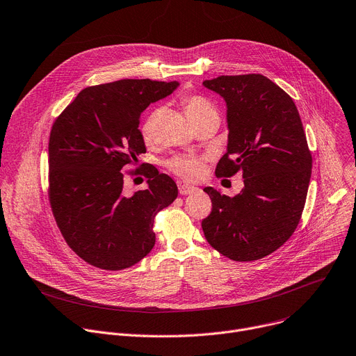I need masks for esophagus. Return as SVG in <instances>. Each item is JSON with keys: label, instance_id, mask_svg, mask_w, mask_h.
Masks as SVG:
<instances>
[{"label": "esophagus", "instance_id": "1", "mask_svg": "<svg viewBox=\"0 0 356 356\" xmlns=\"http://www.w3.org/2000/svg\"><path fill=\"white\" fill-rule=\"evenodd\" d=\"M195 191H197L196 186H191V184H180L179 186V193H180V195H183V196L191 195V193H195Z\"/></svg>", "mask_w": 356, "mask_h": 356}]
</instances>
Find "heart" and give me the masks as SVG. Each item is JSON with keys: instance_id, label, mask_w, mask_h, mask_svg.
I'll use <instances>...</instances> for the list:
<instances>
[{"instance_id": "obj_1", "label": "heart", "mask_w": 356, "mask_h": 356, "mask_svg": "<svg viewBox=\"0 0 356 356\" xmlns=\"http://www.w3.org/2000/svg\"><path fill=\"white\" fill-rule=\"evenodd\" d=\"M181 105H183L184 112H186V115L188 116L190 120H195L200 116L211 115V113L218 115L216 106L207 98H204V96H200V95H186V96H183ZM157 113H159L157 109H152L145 116V119L142 120L140 135H142V139L146 143H150L152 139H153ZM168 166L173 173H176L177 176L183 177V179H187V180L199 177L203 173V169H204L202 159L190 157V156L173 157L172 160H169Z\"/></svg>"}]
</instances>
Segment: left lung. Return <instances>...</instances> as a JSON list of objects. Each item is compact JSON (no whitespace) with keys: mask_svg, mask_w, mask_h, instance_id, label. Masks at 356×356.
<instances>
[{"mask_svg":"<svg viewBox=\"0 0 356 356\" xmlns=\"http://www.w3.org/2000/svg\"><path fill=\"white\" fill-rule=\"evenodd\" d=\"M203 86L227 106V152L216 175L241 170L244 179L234 197L204 187L213 204L202 221L204 237L230 260H260L293 236L304 210L312 157L302 122L291 96L260 74L218 76Z\"/></svg>","mask_w":356,"mask_h":356,"instance_id":"obj_1","label":"left lung"}]
</instances>
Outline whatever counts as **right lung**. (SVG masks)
Returning a JSON list of instances; mask_svg holds the SVG:
<instances>
[{
    "mask_svg": "<svg viewBox=\"0 0 356 356\" xmlns=\"http://www.w3.org/2000/svg\"><path fill=\"white\" fill-rule=\"evenodd\" d=\"M177 86L150 79L89 86L52 126L49 203L63 238L90 266L124 270L154 245V216L175 202L177 186L147 166V188L126 196L122 169L146 153L142 112Z\"/></svg>",
    "mask_w": 356,
    "mask_h": 356,
    "instance_id": "obj_1",
    "label": "right lung"
}]
</instances>
